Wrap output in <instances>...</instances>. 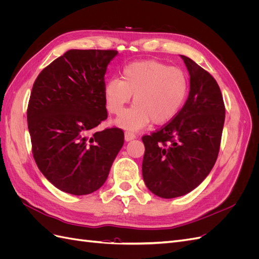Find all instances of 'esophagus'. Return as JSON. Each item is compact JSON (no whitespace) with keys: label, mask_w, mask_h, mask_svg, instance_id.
<instances>
[{"label":"esophagus","mask_w":259,"mask_h":259,"mask_svg":"<svg viewBox=\"0 0 259 259\" xmlns=\"http://www.w3.org/2000/svg\"><path fill=\"white\" fill-rule=\"evenodd\" d=\"M134 138H136V134L134 132L125 131V140H126V142H130V140L134 139Z\"/></svg>","instance_id":"34e87169"}]
</instances>
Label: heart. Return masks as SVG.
Returning a JSON list of instances; mask_svg holds the SVG:
<instances>
[{
	"label": "heart",
	"mask_w": 259,
	"mask_h": 259,
	"mask_svg": "<svg viewBox=\"0 0 259 259\" xmlns=\"http://www.w3.org/2000/svg\"><path fill=\"white\" fill-rule=\"evenodd\" d=\"M189 92L184 70L155 60H143L123 68L122 80L108 81L104 95L108 111L121 115L134 95V106L119 124L137 130L148 123L162 125L171 121L183 108Z\"/></svg>",
	"instance_id": "b5f03b06"
}]
</instances>
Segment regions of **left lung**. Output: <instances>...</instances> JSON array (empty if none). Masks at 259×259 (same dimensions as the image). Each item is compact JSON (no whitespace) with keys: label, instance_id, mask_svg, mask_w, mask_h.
Returning <instances> with one entry per match:
<instances>
[{"label":"left lung","instance_id":"8db88e82","mask_svg":"<svg viewBox=\"0 0 259 259\" xmlns=\"http://www.w3.org/2000/svg\"><path fill=\"white\" fill-rule=\"evenodd\" d=\"M190 92L173 120L143 136V178L158 197L171 199L197 188L209 174L221 149L225 104L216 80L183 56Z\"/></svg>","mask_w":259,"mask_h":259}]
</instances>
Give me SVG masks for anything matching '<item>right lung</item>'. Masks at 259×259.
<instances>
[{
    "label": "right lung",
    "instance_id": "right-lung-1",
    "mask_svg": "<svg viewBox=\"0 0 259 259\" xmlns=\"http://www.w3.org/2000/svg\"><path fill=\"white\" fill-rule=\"evenodd\" d=\"M114 50H70L45 67L33 83L27 109L33 159L59 190L89 194L103 186L124 132H94L108 117L104 95Z\"/></svg>",
    "mask_w": 259,
    "mask_h": 259
}]
</instances>
